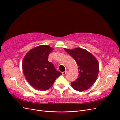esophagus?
Here are the masks:
<instances>
[{"instance_id":"esophagus-1","label":"esophagus","mask_w":120,"mask_h":120,"mask_svg":"<svg viewBox=\"0 0 120 120\" xmlns=\"http://www.w3.org/2000/svg\"><path fill=\"white\" fill-rule=\"evenodd\" d=\"M67 71H63V72H62V75H66V74H67Z\"/></svg>"}]
</instances>
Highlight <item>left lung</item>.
Here are the masks:
<instances>
[{"instance_id":"obj_1","label":"left lung","mask_w":120,"mask_h":120,"mask_svg":"<svg viewBox=\"0 0 120 120\" xmlns=\"http://www.w3.org/2000/svg\"><path fill=\"white\" fill-rule=\"evenodd\" d=\"M64 49L74 58L79 67L78 78L71 83L72 88L79 92L89 89L96 82L99 71V63L96 58L82 48Z\"/></svg>"}]
</instances>
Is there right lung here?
<instances>
[{"mask_svg": "<svg viewBox=\"0 0 120 120\" xmlns=\"http://www.w3.org/2000/svg\"><path fill=\"white\" fill-rule=\"evenodd\" d=\"M52 50L48 45L38 46L29 51L23 60L22 68L25 77L35 89L43 91L48 90L61 75L48 61L49 54Z\"/></svg>", "mask_w": 120, "mask_h": 120, "instance_id": "add662e5", "label": "right lung"}]
</instances>
